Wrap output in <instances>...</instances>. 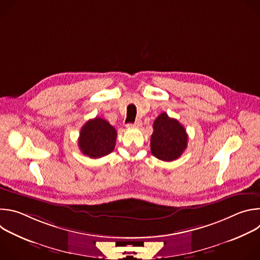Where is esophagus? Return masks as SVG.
<instances>
[{"mask_svg": "<svg viewBox=\"0 0 260 260\" xmlns=\"http://www.w3.org/2000/svg\"><path fill=\"white\" fill-rule=\"evenodd\" d=\"M141 125H142V121L140 119H138L134 123H127L126 127H140Z\"/></svg>", "mask_w": 260, "mask_h": 260, "instance_id": "34e87169", "label": "esophagus"}]
</instances>
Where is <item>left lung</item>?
Masks as SVG:
<instances>
[{
  "mask_svg": "<svg viewBox=\"0 0 260 260\" xmlns=\"http://www.w3.org/2000/svg\"><path fill=\"white\" fill-rule=\"evenodd\" d=\"M188 136L186 129L175 118L161 113L153 123L151 136V153L164 161L179 158L187 147Z\"/></svg>",
  "mask_w": 260,
  "mask_h": 260,
  "instance_id": "left-lung-1",
  "label": "left lung"
}]
</instances>
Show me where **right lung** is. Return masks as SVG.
Instances as JSON below:
<instances>
[{
    "instance_id": "add662e5",
    "label": "right lung",
    "mask_w": 260,
    "mask_h": 260,
    "mask_svg": "<svg viewBox=\"0 0 260 260\" xmlns=\"http://www.w3.org/2000/svg\"><path fill=\"white\" fill-rule=\"evenodd\" d=\"M116 139V129L107 120L95 117L82 126L78 145L84 155L100 158L114 150Z\"/></svg>"
}]
</instances>
